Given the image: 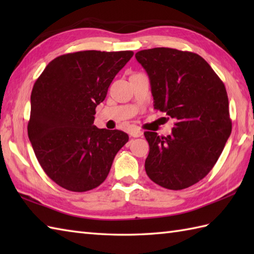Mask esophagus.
<instances>
[{
	"mask_svg": "<svg viewBox=\"0 0 254 254\" xmlns=\"http://www.w3.org/2000/svg\"><path fill=\"white\" fill-rule=\"evenodd\" d=\"M130 135L133 136V137H139V136L143 135V132L139 131V130H133V131H131Z\"/></svg>",
	"mask_w": 254,
	"mask_h": 254,
	"instance_id": "obj_1",
	"label": "esophagus"
}]
</instances>
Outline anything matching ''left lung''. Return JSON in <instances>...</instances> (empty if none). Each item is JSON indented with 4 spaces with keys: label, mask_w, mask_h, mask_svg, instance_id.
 Wrapping results in <instances>:
<instances>
[{
    "label": "left lung",
    "mask_w": 254,
    "mask_h": 254,
    "mask_svg": "<svg viewBox=\"0 0 254 254\" xmlns=\"http://www.w3.org/2000/svg\"><path fill=\"white\" fill-rule=\"evenodd\" d=\"M135 58L148 74L154 109L176 121L168 136L144 132L149 144L146 174L169 190L195 185L213 169L230 136L225 85L196 53L154 48Z\"/></svg>",
    "instance_id": "8db88e82"
}]
</instances>
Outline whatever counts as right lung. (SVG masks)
Segmentation results:
<instances>
[{
	"mask_svg": "<svg viewBox=\"0 0 254 254\" xmlns=\"http://www.w3.org/2000/svg\"><path fill=\"white\" fill-rule=\"evenodd\" d=\"M133 51H78L52 60L31 91L28 137L41 168L68 191L106 180L128 135L94 126L96 107Z\"/></svg>",
	"mask_w": 254,
	"mask_h": 254,
	"instance_id": "1",
	"label": "right lung"
}]
</instances>
